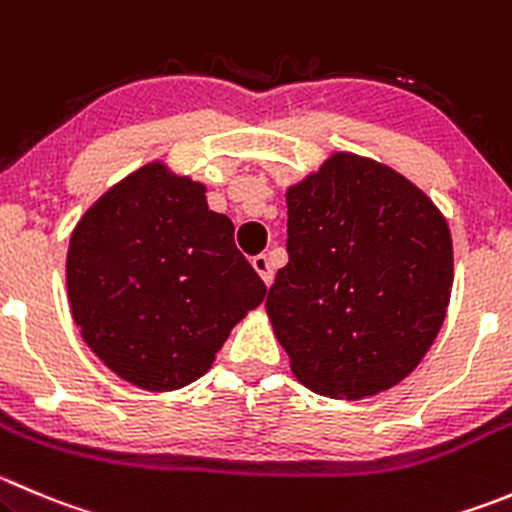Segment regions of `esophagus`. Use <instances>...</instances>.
<instances>
[{"label": "esophagus", "instance_id": "1", "mask_svg": "<svg viewBox=\"0 0 512 512\" xmlns=\"http://www.w3.org/2000/svg\"><path fill=\"white\" fill-rule=\"evenodd\" d=\"M252 267H255L257 275L262 277V282H265V285L270 287L272 280H275V272H272L270 257H267V255H255V257H252Z\"/></svg>", "mask_w": 512, "mask_h": 512}]
</instances>
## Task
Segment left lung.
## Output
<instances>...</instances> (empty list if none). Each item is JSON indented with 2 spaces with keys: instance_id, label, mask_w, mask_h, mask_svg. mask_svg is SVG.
<instances>
[{
  "instance_id": "1",
  "label": "left lung",
  "mask_w": 512,
  "mask_h": 512,
  "mask_svg": "<svg viewBox=\"0 0 512 512\" xmlns=\"http://www.w3.org/2000/svg\"><path fill=\"white\" fill-rule=\"evenodd\" d=\"M287 265L267 315L312 393L362 400L410 375L443 327L453 237L420 187L335 152L287 190Z\"/></svg>"
}]
</instances>
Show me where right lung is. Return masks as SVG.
I'll use <instances>...</instances> for the list:
<instances>
[{
	"label": "right lung",
	"instance_id": "1",
	"mask_svg": "<svg viewBox=\"0 0 512 512\" xmlns=\"http://www.w3.org/2000/svg\"><path fill=\"white\" fill-rule=\"evenodd\" d=\"M205 185L150 162L109 187L77 222L67 297L89 350L142 390L205 375L230 330L265 300Z\"/></svg>",
	"mask_w": 512,
	"mask_h": 512
}]
</instances>
